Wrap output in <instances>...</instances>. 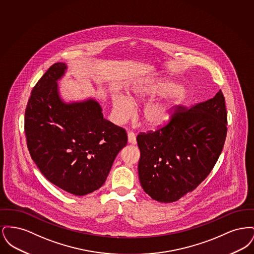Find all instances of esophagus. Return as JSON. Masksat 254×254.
Returning <instances> with one entry per match:
<instances>
[{"instance_id": "1", "label": "esophagus", "mask_w": 254, "mask_h": 254, "mask_svg": "<svg viewBox=\"0 0 254 254\" xmlns=\"http://www.w3.org/2000/svg\"><path fill=\"white\" fill-rule=\"evenodd\" d=\"M127 142H128V144H132V145L136 144V137H135L134 133H127Z\"/></svg>"}]
</instances>
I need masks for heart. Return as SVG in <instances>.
Returning a JSON list of instances; mask_svg holds the SVG:
<instances>
[{
    "label": "heart",
    "mask_w": 254,
    "mask_h": 254,
    "mask_svg": "<svg viewBox=\"0 0 254 254\" xmlns=\"http://www.w3.org/2000/svg\"><path fill=\"white\" fill-rule=\"evenodd\" d=\"M165 96H167L165 99L155 101ZM186 97V92L182 88H177L175 84L168 82L152 87L137 88L129 98L114 93L111 98L113 116L118 123H125L132 117L134 105L148 103L141 113L142 124L149 129H159L172 120Z\"/></svg>",
    "instance_id": "b5f03b06"
}]
</instances>
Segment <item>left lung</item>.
I'll list each match as a JSON object with an SVG mask.
<instances>
[{
  "instance_id": "obj_1",
  "label": "left lung",
  "mask_w": 254,
  "mask_h": 254,
  "mask_svg": "<svg viewBox=\"0 0 254 254\" xmlns=\"http://www.w3.org/2000/svg\"><path fill=\"white\" fill-rule=\"evenodd\" d=\"M181 110L166 127L137 136L141 186L161 203L179 200L205 180L227 136V110L221 90L204 103Z\"/></svg>"
}]
</instances>
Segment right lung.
Wrapping results in <instances>:
<instances>
[{
    "instance_id": "add662e5",
    "label": "right lung",
    "mask_w": 254,
    "mask_h": 254,
    "mask_svg": "<svg viewBox=\"0 0 254 254\" xmlns=\"http://www.w3.org/2000/svg\"><path fill=\"white\" fill-rule=\"evenodd\" d=\"M66 70V64H54L33 87L24 131L30 156L43 175L64 191L83 196L105 184L127 136L104 119L94 98H62L58 82Z\"/></svg>"
}]
</instances>
